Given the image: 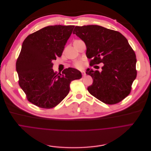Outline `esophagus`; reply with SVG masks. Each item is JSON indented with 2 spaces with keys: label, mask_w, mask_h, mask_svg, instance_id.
Here are the masks:
<instances>
[{
  "label": "esophagus",
  "mask_w": 151,
  "mask_h": 151,
  "mask_svg": "<svg viewBox=\"0 0 151 151\" xmlns=\"http://www.w3.org/2000/svg\"><path fill=\"white\" fill-rule=\"evenodd\" d=\"M81 74L83 75V76H86V73L84 71H81Z\"/></svg>",
  "instance_id": "1"
}]
</instances>
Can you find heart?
I'll list each match as a JSON object with an SVG mask.
<instances>
[{
  "instance_id": "1",
  "label": "heart",
  "mask_w": 151,
  "mask_h": 151,
  "mask_svg": "<svg viewBox=\"0 0 151 151\" xmlns=\"http://www.w3.org/2000/svg\"><path fill=\"white\" fill-rule=\"evenodd\" d=\"M74 66L76 68L81 70V69H82L83 68L84 63H83V61H81V60H78V61H77L76 62L74 63Z\"/></svg>"
}]
</instances>
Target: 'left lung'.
<instances>
[{
    "label": "left lung",
    "mask_w": 151,
    "mask_h": 151,
    "mask_svg": "<svg viewBox=\"0 0 151 151\" xmlns=\"http://www.w3.org/2000/svg\"><path fill=\"white\" fill-rule=\"evenodd\" d=\"M73 34L84 42L90 66L104 64L101 72L86 70L93 80L88 92L109 105L125 99L137 76L136 54L127 39L118 32L95 25L76 26Z\"/></svg>",
    "instance_id": "obj_1"
}]
</instances>
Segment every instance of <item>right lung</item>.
<instances>
[{
	"label": "right lung",
	"instance_id": "1",
	"mask_svg": "<svg viewBox=\"0 0 151 151\" xmlns=\"http://www.w3.org/2000/svg\"><path fill=\"white\" fill-rule=\"evenodd\" d=\"M74 27L47 26L28 35L22 43L16 62L18 84L27 100L38 107L56 106L68 94L71 82L82 77L73 68L62 74L52 68V61L61 56Z\"/></svg>",
	"mask_w": 151,
	"mask_h": 151
}]
</instances>
